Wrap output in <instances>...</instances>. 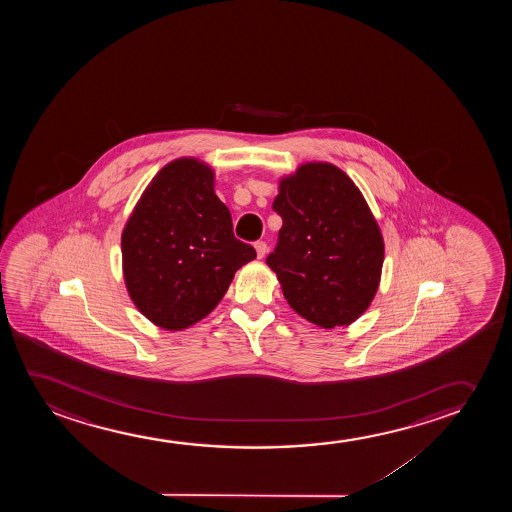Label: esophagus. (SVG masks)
I'll return each mask as SVG.
<instances>
[{"label":"esophagus","mask_w":512,"mask_h":512,"mask_svg":"<svg viewBox=\"0 0 512 512\" xmlns=\"http://www.w3.org/2000/svg\"><path fill=\"white\" fill-rule=\"evenodd\" d=\"M255 250H257V257L262 259L267 253L266 241H257V243H255Z\"/></svg>","instance_id":"34e87169"}]
</instances>
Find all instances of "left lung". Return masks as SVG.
<instances>
[{
	"mask_svg": "<svg viewBox=\"0 0 512 512\" xmlns=\"http://www.w3.org/2000/svg\"><path fill=\"white\" fill-rule=\"evenodd\" d=\"M273 210L283 225L266 262L290 308L323 329L355 322L376 295L385 255L355 183L332 164L309 162L281 180Z\"/></svg>",
	"mask_w": 512,
	"mask_h": 512,
	"instance_id": "1",
	"label": "left lung"
}]
</instances>
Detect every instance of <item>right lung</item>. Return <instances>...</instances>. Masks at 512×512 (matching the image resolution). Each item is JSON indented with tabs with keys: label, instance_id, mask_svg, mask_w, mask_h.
I'll use <instances>...</instances> for the list:
<instances>
[{
	"label": "right lung",
	"instance_id": "1",
	"mask_svg": "<svg viewBox=\"0 0 512 512\" xmlns=\"http://www.w3.org/2000/svg\"><path fill=\"white\" fill-rule=\"evenodd\" d=\"M255 248L232 231L231 211L196 159L162 168L122 232L127 292L162 329L180 330L215 309Z\"/></svg>",
	"mask_w": 512,
	"mask_h": 512
}]
</instances>
